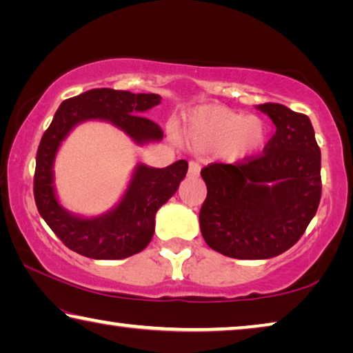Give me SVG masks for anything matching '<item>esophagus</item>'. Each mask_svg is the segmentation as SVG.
Wrapping results in <instances>:
<instances>
[{
    "mask_svg": "<svg viewBox=\"0 0 353 353\" xmlns=\"http://www.w3.org/2000/svg\"><path fill=\"white\" fill-rule=\"evenodd\" d=\"M201 174V165L196 162H190L188 166V176L190 177H198Z\"/></svg>",
    "mask_w": 353,
    "mask_h": 353,
    "instance_id": "obj_1",
    "label": "esophagus"
}]
</instances>
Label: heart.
<instances>
[{"label": "heart", "instance_id": "heart-1", "mask_svg": "<svg viewBox=\"0 0 353 353\" xmlns=\"http://www.w3.org/2000/svg\"><path fill=\"white\" fill-rule=\"evenodd\" d=\"M181 134L196 151L218 149L224 162L244 163L265 151L270 126L259 115H244L224 105H201L185 113Z\"/></svg>", "mask_w": 353, "mask_h": 353}]
</instances>
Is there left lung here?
<instances>
[{
  "instance_id": "obj_1",
  "label": "left lung",
  "mask_w": 353,
  "mask_h": 353,
  "mask_svg": "<svg viewBox=\"0 0 353 353\" xmlns=\"http://www.w3.org/2000/svg\"><path fill=\"white\" fill-rule=\"evenodd\" d=\"M276 124L265 151L250 162L212 163L201 171L207 198L199 225L205 243L225 256L266 260L294 246L321 201V149L307 115L260 104Z\"/></svg>"
}]
</instances>
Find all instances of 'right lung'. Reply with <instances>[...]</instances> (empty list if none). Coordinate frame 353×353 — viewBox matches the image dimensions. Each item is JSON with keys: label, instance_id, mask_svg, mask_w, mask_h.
Wrapping results in <instances>:
<instances>
[{"label": "right lung", "instance_id": "1", "mask_svg": "<svg viewBox=\"0 0 353 353\" xmlns=\"http://www.w3.org/2000/svg\"><path fill=\"white\" fill-rule=\"evenodd\" d=\"M160 99L155 93L93 88L65 99L57 109L39 145L34 198L40 216L68 249L94 260H121L141 252L151 243L155 213L183 181L187 160H177L166 168L137 163L121 198L98 216H82L61 204L54 185V162L62 141L85 121L109 123L139 146L162 141V129L141 117L159 105Z\"/></svg>", "mask_w": 353, "mask_h": 353}]
</instances>
